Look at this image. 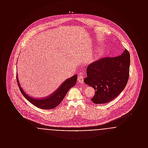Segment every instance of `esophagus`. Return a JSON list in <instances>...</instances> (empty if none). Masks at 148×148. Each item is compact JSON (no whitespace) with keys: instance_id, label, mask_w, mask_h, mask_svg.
Returning <instances> with one entry per match:
<instances>
[{"instance_id":"obj_1","label":"esophagus","mask_w":148,"mask_h":148,"mask_svg":"<svg viewBox=\"0 0 148 148\" xmlns=\"http://www.w3.org/2000/svg\"><path fill=\"white\" fill-rule=\"evenodd\" d=\"M77 81L79 83H80L81 84H83V83H84V77H83V75H81L80 74L79 75V76L77 77Z\"/></svg>"}]
</instances>
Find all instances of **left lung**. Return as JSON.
I'll list each match as a JSON object with an SVG mask.
<instances>
[{
  "mask_svg": "<svg viewBox=\"0 0 148 148\" xmlns=\"http://www.w3.org/2000/svg\"><path fill=\"white\" fill-rule=\"evenodd\" d=\"M130 62V54L125 49L121 56L103 58L88 65L84 82L95 91L91 99L94 103L109 102L124 89L129 79Z\"/></svg>",
  "mask_w": 148,
  "mask_h": 148,
  "instance_id": "obj_1",
  "label": "left lung"
}]
</instances>
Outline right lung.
<instances>
[{
    "mask_svg": "<svg viewBox=\"0 0 148 148\" xmlns=\"http://www.w3.org/2000/svg\"><path fill=\"white\" fill-rule=\"evenodd\" d=\"M16 81L21 94L29 102L40 109H51L56 107L62 101L68 90L76 84L77 81V75H74L70 78L67 79L53 93L50 94L49 96L42 99L32 98L27 94L21 88L18 80L17 74Z\"/></svg>",
    "mask_w": 148,
    "mask_h": 148,
    "instance_id": "obj_1",
    "label": "right lung"
}]
</instances>
